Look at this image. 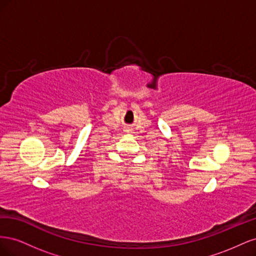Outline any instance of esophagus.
<instances>
[{"instance_id": "obj_1", "label": "esophagus", "mask_w": 256, "mask_h": 256, "mask_svg": "<svg viewBox=\"0 0 256 256\" xmlns=\"http://www.w3.org/2000/svg\"><path fill=\"white\" fill-rule=\"evenodd\" d=\"M127 131H129V130H127Z\"/></svg>"}]
</instances>
